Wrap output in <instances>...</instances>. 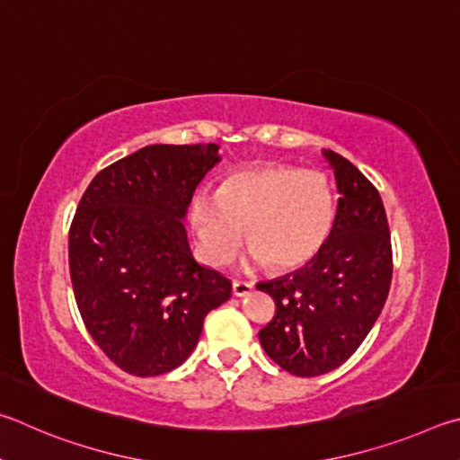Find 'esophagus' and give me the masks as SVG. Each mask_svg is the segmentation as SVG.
<instances>
[{"mask_svg":"<svg viewBox=\"0 0 460 460\" xmlns=\"http://www.w3.org/2000/svg\"><path fill=\"white\" fill-rule=\"evenodd\" d=\"M252 288V283H246V280H234V283H232V293H234V296L251 295Z\"/></svg>","mask_w":460,"mask_h":460,"instance_id":"esophagus-1","label":"esophagus"}]
</instances>
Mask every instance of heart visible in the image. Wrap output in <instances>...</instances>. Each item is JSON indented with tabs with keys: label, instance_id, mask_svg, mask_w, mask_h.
I'll use <instances>...</instances> for the list:
<instances>
[{
	"label": "heart",
	"instance_id": "1",
	"mask_svg": "<svg viewBox=\"0 0 460 460\" xmlns=\"http://www.w3.org/2000/svg\"><path fill=\"white\" fill-rule=\"evenodd\" d=\"M190 222L201 261L224 267L244 238L248 261L295 270L325 246L335 222V193L321 172L267 165L230 175L220 191L201 188L190 201Z\"/></svg>",
	"mask_w": 460,
	"mask_h": 460
}]
</instances>
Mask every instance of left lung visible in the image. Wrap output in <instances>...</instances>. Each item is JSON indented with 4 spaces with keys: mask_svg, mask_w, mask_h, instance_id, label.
I'll use <instances>...</instances> for the list:
<instances>
[{
    "mask_svg": "<svg viewBox=\"0 0 460 460\" xmlns=\"http://www.w3.org/2000/svg\"><path fill=\"white\" fill-rule=\"evenodd\" d=\"M333 169L335 222L325 246L303 269L256 288L277 305L259 333L267 356L299 377L345 364L372 332L388 299L392 244L384 201L372 181L340 153L323 149Z\"/></svg>",
    "mask_w": 460,
    "mask_h": 460,
    "instance_id": "left-lung-1",
    "label": "left lung"
}]
</instances>
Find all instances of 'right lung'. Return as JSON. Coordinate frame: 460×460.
I'll return each mask as SVG.
<instances>
[{
    "label": "right lung",
    "instance_id": "right-lung-1",
    "mask_svg": "<svg viewBox=\"0 0 460 460\" xmlns=\"http://www.w3.org/2000/svg\"><path fill=\"white\" fill-rule=\"evenodd\" d=\"M216 143L147 145L94 175L68 234L80 315L96 345L125 372L149 377L181 366L204 319L232 283L199 264L183 220L216 164Z\"/></svg>",
    "mask_w": 460,
    "mask_h": 460
}]
</instances>
